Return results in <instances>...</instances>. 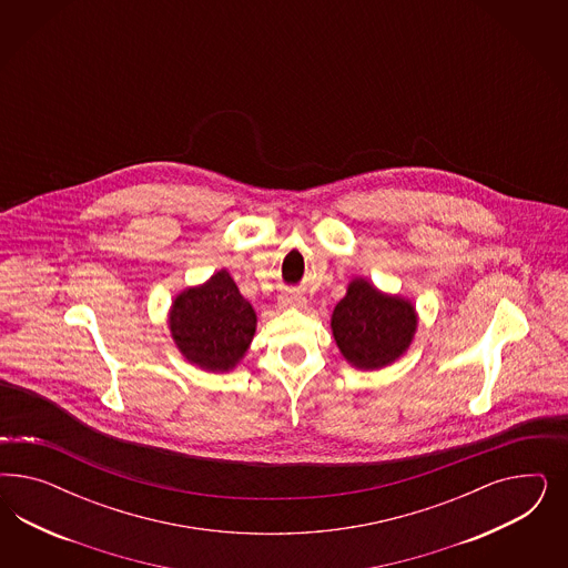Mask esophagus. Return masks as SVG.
I'll return each instance as SVG.
<instances>
[{"label": "esophagus", "instance_id": "esophagus-1", "mask_svg": "<svg viewBox=\"0 0 568 568\" xmlns=\"http://www.w3.org/2000/svg\"><path fill=\"white\" fill-rule=\"evenodd\" d=\"M306 304H308L306 295L297 292H285L278 297V308L281 310L306 308Z\"/></svg>", "mask_w": 568, "mask_h": 568}]
</instances>
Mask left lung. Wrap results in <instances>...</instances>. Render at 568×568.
Here are the masks:
<instances>
[{"instance_id": "1", "label": "left lung", "mask_w": 568, "mask_h": 568, "mask_svg": "<svg viewBox=\"0 0 568 568\" xmlns=\"http://www.w3.org/2000/svg\"><path fill=\"white\" fill-rule=\"evenodd\" d=\"M418 316L410 300L378 292L364 278L347 285L333 310L331 328L345 361L373 371L396 362L413 344Z\"/></svg>"}]
</instances>
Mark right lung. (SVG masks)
I'll list each match as a JSON object with an SVG mask.
<instances>
[{
  "mask_svg": "<svg viewBox=\"0 0 568 568\" xmlns=\"http://www.w3.org/2000/svg\"><path fill=\"white\" fill-rule=\"evenodd\" d=\"M169 327L179 352L210 373L233 371L256 333V312L226 271L179 293Z\"/></svg>",
  "mask_w": 568,
  "mask_h": 568,
  "instance_id": "obj_1",
  "label": "right lung"
}]
</instances>
